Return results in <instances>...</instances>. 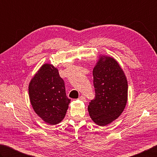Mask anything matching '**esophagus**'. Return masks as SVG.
Returning a JSON list of instances; mask_svg holds the SVG:
<instances>
[{"mask_svg":"<svg viewBox=\"0 0 157 157\" xmlns=\"http://www.w3.org/2000/svg\"><path fill=\"white\" fill-rule=\"evenodd\" d=\"M78 99L81 100H82V101H84V102L86 101V98H85V97L83 96H80V97L78 98Z\"/></svg>","mask_w":157,"mask_h":157,"instance_id":"34e87169","label":"esophagus"}]
</instances>
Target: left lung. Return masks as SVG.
Segmentation results:
<instances>
[{"instance_id": "1", "label": "left lung", "mask_w": 157, "mask_h": 157, "mask_svg": "<svg viewBox=\"0 0 157 157\" xmlns=\"http://www.w3.org/2000/svg\"><path fill=\"white\" fill-rule=\"evenodd\" d=\"M95 98L88 111L99 126L109 124L120 116L128 97V82L120 65L113 58L102 56L93 70Z\"/></svg>"}]
</instances>
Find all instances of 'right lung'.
Wrapping results in <instances>:
<instances>
[{
	"label": "right lung",
	"mask_w": 157,
	"mask_h": 157,
	"mask_svg": "<svg viewBox=\"0 0 157 157\" xmlns=\"http://www.w3.org/2000/svg\"><path fill=\"white\" fill-rule=\"evenodd\" d=\"M29 93L35 112L44 122L55 125L63 120L70 99L66 96L64 81L52 65L40 67L29 83Z\"/></svg>",
	"instance_id": "1"
}]
</instances>
